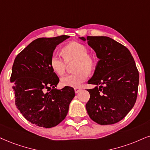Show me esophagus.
Returning a JSON list of instances; mask_svg holds the SVG:
<instances>
[{
	"label": "esophagus",
	"mask_w": 150,
	"mask_h": 150,
	"mask_svg": "<svg viewBox=\"0 0 150 150\" xmlns=\"http://www.w3.org/2000/svg\"><path fill=\"white\" fill-rule=\"evenodd\" d=\"M81 88H74V91H75V93H79V92L81 91Z\"/></svg>",
	"instance_id": "1"
}]
</instances>
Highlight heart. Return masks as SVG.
Returning <instances> with one entry per match:
<instances>
[{
  "instance_id": "heart-1",
  "label": "heart",
  "mask_w": 150,
  "mask_h": 150,
  "mask_svg": "<svg viewBox=\"0 0 150 150\" xmlns=\"http://www.w3.org/2000/svg\"><path fill=\"white\" fill-rule=\"evenodd\" d=\"M88 47L78 42H71L62 49L63 57L53 53L50 58V66L56 74L62 76L66 71L67 63L75 61L74 69L76 72L64 76L60 79L62 86L77 88L86 80L88 74L95 68L96 60L88 54Z\"/></svg>"
}]
</instances>
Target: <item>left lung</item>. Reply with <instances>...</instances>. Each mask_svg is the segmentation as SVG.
<instances>
[{
  "instance_id": "1",
  "label": "left lung",
  "mask_w": 150,
  "mask_h": 150,
  "mask_svg": "<svg viewBox=\"0 0 150 150\" xmlns=\"http://www.w3.org/2000/svg\"><path fill=\"white\" fill-rule=\"evenodd\" d=\"M95 50L98 61L88 83L90 98L86 107L90 117L101 125H112L123 119L137 99L139 74L129 50L108 37L80 38ZM97 85H100L99 88Z\"/></svg>"
}]
</instances>
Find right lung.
<instances>
[{
    "label": "right lung",
    "instance_id": "1",
    "mask_svg": "<svg viewBox=\"0 0 150 150\" xmlns=\"http://www.w3.org/2000/svg\"><path fill=\"white\" fill-rule=\"evenodd\" d=\"M68 35L36 39L16 55L10 82L15 95V104L28 121L37 126L51 128L63 120L75 96L71 87H55L59 78L50 66L55 47ZM50 89L46 93L44 91Z\"/></svg>",
    "mask_w": 150,
    "mask_h": 150
}]
</instances>
